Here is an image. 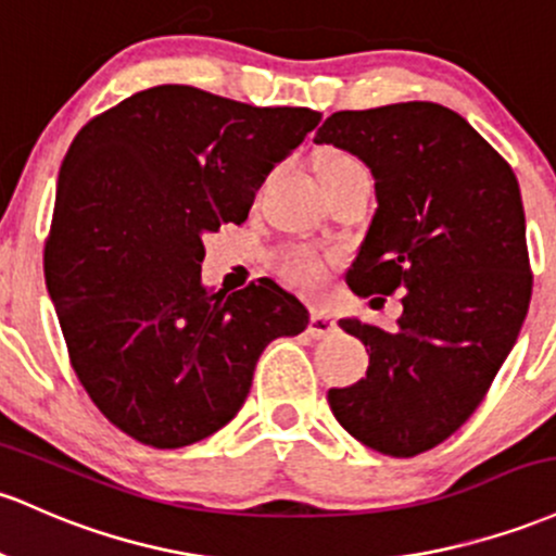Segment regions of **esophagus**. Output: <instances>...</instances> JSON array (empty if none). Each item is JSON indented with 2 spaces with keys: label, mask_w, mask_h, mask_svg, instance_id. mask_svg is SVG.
Masks as SVG:
<instances>
[{
  "label": "esophagus",
  "mask_w": 556,
  "mask_h": 556,
  "mask_svg": "<svg viewBox=\"0 0 556 556\" xmlns=\"http://www.w3.org/2000/svg\"><path fill=\"white\" fill-rule=\"evenodd\" d=\"M334 327L338 325H334V319L327 314V311H314V314H311L308 334L314 340H321V338H327V334H332Z\"/></svg>",
  "instance_id": "34e87169"
}]
</instances>
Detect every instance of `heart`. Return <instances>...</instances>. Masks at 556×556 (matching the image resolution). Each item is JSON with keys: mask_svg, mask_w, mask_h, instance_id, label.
Returning a JSON list of instances; mask_svg holds the SVG:
<instances>
[{"mask_svg": "<svg viewBox=\"0 0 556 556\" xmlns=\"http://www.w3.org/2000/svg\"><path fill=\"white\" fill-rule=\"evenodd\" d=\"M356 170H367L364 163L353 155H329L325 161V168H321V179H338V176L356 174ZM279 274L285 277V282H290L292 288L306 290V292H319L327 285L329 277V264L321 255H316L314 250L306 248H292L288 253H282L279 258Z\"/></svg>", "mask_w": 556, "mask_h": 556, "instance_id": "b5f03b06", "label": "heart"}]
</instances>
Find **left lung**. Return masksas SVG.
Returning a JSON list of instances; mask_svg holds the SVG:
<instances>
[{"label":"left lung","mask_w":556,"mask_h":556,"mask_svg":"<svg viewBox=\"0 0 556 556\" xmlns=\"http://www.w3.org/2000/svg\"><path fill=\"white\" fill-rule=\"evenodd\" d=\"M314 142L353 152L375 176L377 211L348 288L362 298L404 292L393 332L340 319L367 345L369 369L329 390V408L364 446L417 456L483 404L528 316L520 187L509 163L435 102L340 110Z\"/></svg>","instance_id":"obj_1"}]
</instances>
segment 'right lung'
Wrapping results in <instances>:
<instances>
[{
	"label": "right lung",
	"mask_w": 556,
	"mask_h": 556,
	"mask_svg": "<svg viewBox=\"0 0 556 556\" xmlns=\"http://www.w3.org/2000/svg\"><path fill=\"white\" fill-rule=\"evenodd\" d=\"M321 121L163 84L94 115L63 157L45 279L94 406L152 448L222 430L274 338L308 311L271 279L213 292L203 235L242 224L255 187Z\"/></svg>",
	"instance_id": "right-lung-1"
}]
</instances>
